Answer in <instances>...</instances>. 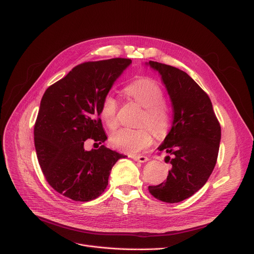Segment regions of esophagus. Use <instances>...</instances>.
Segmentation results:
<instances>
[{
    "instance_id": "obj_1",
    "label": "esophagus",
    "mask_w": 254,
    "mask_h": 254,
    "mask_svg": "<svg viewBox=\"0 0 254 254\" xmlns=\"http://www.w3.org/2000/svg\"><path fill=\"white\" fill-rule=\"evenodd\" d=\"M134 161L136 162H140V163H146L148 161V157L147 156H144V155H132L130 156Z\"/></svg>"
}]
</instances>
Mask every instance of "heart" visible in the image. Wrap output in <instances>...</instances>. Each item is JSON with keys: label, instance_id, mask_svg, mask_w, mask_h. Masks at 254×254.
<instances>
[{"label": "heart", "instance_id": "obj_1", "mask_svg": "<svg viewBox=\"0 0 254 254\" xmlns=\"http://www.w3.org/2000/svg\"><path fill=\"white\" fill-rule=\"evenodd\" d=\"M125 92L144 108L140 125L149 126L157 136L165 135L170 127L171 116L159 84L150 78H141L129 83L125 88ZM117 100L112 95H107L103 99L100 115L103 123L110 129L117 127ZM149 128H119L112 134L111 143L120 151L129 154L138 153L149 147L153 142V134Z\"/></svg>", "mask_w": 254, "mask_h": 254}]
</instances>
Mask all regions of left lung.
Listing matches in <instances>:
<instances>
[{"instance_id":"left-lung-1","label":"left lung","mask_w":254,"mask_h":254,"mask_svg":"<svg viewBox=\"0 0 254 254\" xmlns=\"http://www.w3.org/2000/svg\"><path fill=\"white\" fill-rule=\"evenodd\" d=\"M162 77L173 107V124L159 151L168 153L167 180L149 186L159 201L179 203L201 190L217 161L221 128L211 100L188 74L175 66L146 63Z\"/></svg>"}]
</instances>
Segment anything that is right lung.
Instances as JSON below:
<instances>
[{
	"label": "right lung",
	"instance_id": "obj_1",
	"mask_svg": "<svg viewBox=\"0 0 254 254\" xmlns=\"http://www.w3.org/2000/svg\"><path fill=\"white\" fill-rule=\"evenodd\" d=\"M130 64L128 59H111L78 64L42 97L34 128L39 165L51 188L73 201L101 195L112 167L126 157L104 145L87 151L84 142L107 140L101 105Z\"/></svg>",
	"mask_w": 254,
	"mask_h": 254
}]
</instances>
